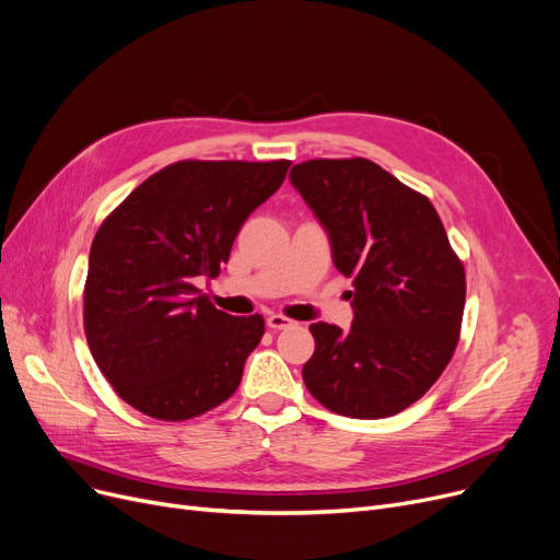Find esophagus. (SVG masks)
<instances>
[{
	"label": "esophagus",
	"instance_id": "1",
	"mask_svg": "<svg viewBox=\"0 0 560 560\" xmlns=\"http://www.w3.org/2000/svg\"><path fill=\"white\" fill-rule=\"evenodd\" d=\"M268 327H270V329H288V327H292V319L285 317V315L272 313V315L268 317Z\"/></svg>",
	"mask_w": 560,
	"mask_h": 560
}]
</instances>
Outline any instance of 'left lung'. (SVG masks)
<instances>
[{
	"mask_svg": "<svg viewBox=\"0 0 560 560\" xmlns=\"http://www.w3.org/2000/svg\"><path fill=\"white\" fill-rule=\"evenodd\" d=\"M290 182L329 231L336 268L354 281V322H315L302 370L338 416L390 418L416 404L454 357L465 308L463 260L433 203L368 159H313Z\"/></svg>",
	"mask_w": 560,
	"mask_h": 560,
	"instance_id": "left-lung-1",
	"label": "left lung"
}]
</instances>
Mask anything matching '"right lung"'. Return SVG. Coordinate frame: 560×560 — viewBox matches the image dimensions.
Listing matches in <instances>:
<instances>
[{
  "instance_id": "add662e5",
  "label": "right lung",
  "mask_w": 560,
  "mask_h": 560,
  "mask_svg": "<svg viewBox=\"0 0 560 560\" xmlns=\"http://www.w3.org/2000/svg\"><path fill=\"white\" fill-rule=\"evenodd\" d=\"M290 161H179L144 179L95 233L83 329L113 390L182 422L226 401L265 334L262 315L218 311L195 285L220 275L249 213Z\"/></svg>"
}]
</instances>
